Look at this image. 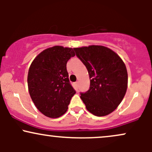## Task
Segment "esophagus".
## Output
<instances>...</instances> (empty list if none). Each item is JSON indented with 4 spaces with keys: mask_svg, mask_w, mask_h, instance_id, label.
Here are the masks:
<instances>
[{
    "mask_svg": "<svg viewBox=\"0 0 152 152\" xmlns=\"http://www.w3.org/2000/svg\"><path fill=\"white\" fill-rule=\"evenodd\" d=\"M75 86H76V87H78V82H76V83H75Z\"/></svg>",
    "mask_w": 152,
    "mask_h": 152,
    "instance_id": "34e87169",
    "label": "esophagus"
}]
</instances>
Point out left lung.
I'll return each instance as SVG.
<instances>
[{
    "mask_svg": "<svg viewBox=\"0 0 152 152\" xmlns=\"http://www.w3.org/2000/svg\"><path fill=\"white\" fill-rule=\"evenodd\" d=\"M74 50L89 75V89L81 93L86 109L97 116L109 114L117 108L126 94L128 74L124 63L105 46H89Z\"/></svg>",
    "mask_w": 152,
    "mask_h": 152,
    "instance_id": "obj_1",
    "label": "left lung"
}]
</instances>
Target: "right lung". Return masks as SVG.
Here are the masks:
<instances>
[{"instance_id": "obj_1", "label": "right lung", "mask_w": 152, "mask_h": 152, "mask_svg": "<svg viewBox=\"0 0 152 152\" xmlns=\"http://www.w3.org/2000/svg\"><path fill=\"white\" fill-rule=\"evenodd\" d=\"M74 56L72 48L56 46L38 54L29 68L28 86L31 99L48 117L65 114L76 94L66 69L68 61Z\"/></svg>"}]
</instances>
